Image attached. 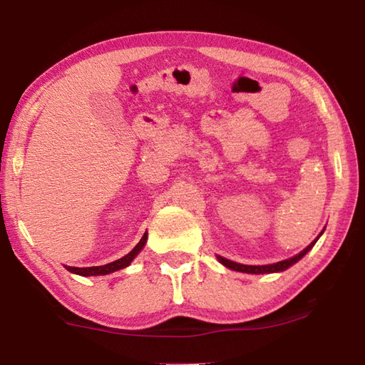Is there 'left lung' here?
I'll return each instance as SVG.
<instances>
[{
    "label": "left lung",
    "instance_id": "8db88e82",
    "mask_svg": "<svg viewBox=\"0 0 365 365\" xmlns=\"http://www.w3.org/2000/svg\"><path fill=\"white\" fill-rule=\"evenodd\" d=\"M320 235H322V233H320ZM320 235H319V237H320ZM319 237L314 240V242L309 245L306 250H302L299 255H296V256L289 257V259H285V261H280V262H277V264H269V265H245V264H237V262H233V261H228V259L220 257V256L217 259H219L222 264L225 265V267L232 269V270H238V272H246V274H272V272H282V270H285L288 267H292L294 262H298L299 259L304 256L306 252L311 250L314 245H316Z\"/></svg>",
    "mask_w": 365,
    "mask_h": 365
}]
</instances>
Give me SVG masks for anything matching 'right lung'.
I'll return each instance as SVG.
<instances>
[{
	"instance_id": "add662e5",
	"label": "right lung",
	"mask_w": 365,
	"mask_h": 365,
	"mask_svg": "<svg viewBox=\"0 0 365 365\" xmlns=\"http://www.w3.org/2000/svg\"><path fill=\"white\" fill-rule=\"evenodd\" d=\"M148 240V233H145L141 240L138 242V245L135 246V248L128 252L127 256H123L120 259H117L114 262H109L106 265H98V267H69V265H66V269L72 272V274H77V275H82V277H90V275H106L110 274V272H115V270H120L123 267H127L128 264L133 261V257L138 255V252L143 250V246Z\"/></svg>"
}]
</instances>
